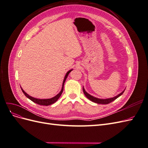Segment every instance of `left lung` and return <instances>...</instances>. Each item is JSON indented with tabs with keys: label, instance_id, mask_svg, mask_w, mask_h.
Listing matches in <instances>:
<instances>
[{
	"label": "left lung",
	"instance_id": "obj_1",
	"mask_svg": "<svg viewBox=\"0 0 148 148\" xmlns=\"http://www.w3.org/2000/svg\"><path fill=\"white\" fill-rule=\"evenodd\" d=\"M83 92L84 94V95L86 96V97L88 98V99H89L90 101L95 102V103H97V104H109V103H110L111 102L114 101V100H115L117 98H118L119 96H120L121 95H122V94L123 93L124 91H123L122 92L120 93L119 95H118L117 96H116L114 97H111V98H108V99H99V98H97V97H94L91 95H89V94H88L86 91H85V89H84V87H83Z\"/></svg>",
	"mask_w": 148,
	"mask_h": 148
}]
</instances>
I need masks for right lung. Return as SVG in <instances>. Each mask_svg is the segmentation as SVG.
Wrapping results in <instances>:
<instances>
[{"instance_id":"add662e5","label":"right lung","mask_w":148,"mask_h":148,"mask_svg":"<svg viewBox=\"0 0 148 148\" xmlns=\"http://www.w3.org/2000/svg\"><path fill=\"white\" fill-rule=\"evenodd\" d=\"M72 70H73V69H71V70H69V71H68V72H67V73H66V75H65V76L64 79V81H63V84H62V89H61L60 92L59 94H58V95H57L56 96L53 97H52V98H50V99H37V98H34V97H31V96H30L29 95H28L27 93H26V92H25V91L23 90V89L21 88V89L22 91H23V92L24 93V95H25L26 97H27L28 98V99H29L31 101H32L33 102H35V103H36V104H39V105L46 106H49V105H51V104H53V103H54V102H56L58 100V99H59V98L60 97L62 92H63V91H64V83H65V80H66L67 77H68L69 74Z\"/></svg>"}]
</instances>
